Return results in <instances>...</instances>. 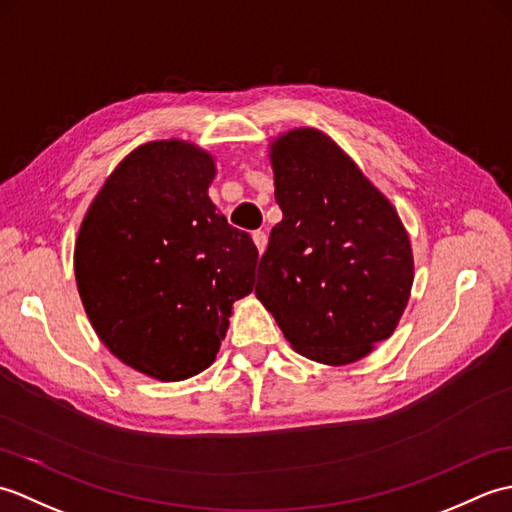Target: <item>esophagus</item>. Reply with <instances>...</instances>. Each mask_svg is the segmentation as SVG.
<instances>
[{
    "mask_svg": "<svg viewBox=\"0 0 512 512\" xmlns=\"http://www.w3.org/2000/svg\"><path fill=\"white\" fill-rule=\"evenodd\" d=\"M253 242H255V246H257L259 253H264L268 237H266V233H264V231H253Z\"/></svg>",
    "mask_w": 512,
    "mask_h": 512,
    "instance_id": "34e87169",
    "label": "esophagus"
}]
</instances>
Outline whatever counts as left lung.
I'll list each match as a JSON object with an SVG mask.
<instances>
[{
	"label": "left lung",
	"instance_id": "1",
	"mask_svg": "<svg viewBox=\"0 0 512 512\" xmlns=\"http://www.w3.org/2000/svg\"><path fill=\"white\" fill-rule=\"evenodd\" d=\"M270 158L284 217L259 259L255 295L299 354L325 365L358 361L394 332L409 301L407 231L317 129L277 138Z\"/></svg>",
	"mask_w": 512,
	"mask_h": 512
}]
</instances>
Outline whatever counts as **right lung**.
<instances>
[{
	"instance_id": "obj_1",
	"label": "right lung",
	"mask_w": 512,
	"mask_h": 512,
	"mask_svg": "<svg viewBox=\"0 0 512 512\" xmlns=\"http://www.w3.org/2000/svg\"><path fill=\"white\" fill-rule=\"evenodd\" d=\"M213 158L180 140L134 149L81 224L74 275L116 358L158 380L215 361L233 301L253 290L257 248L215 211Z\"/></svg>"
}]
</instances>
